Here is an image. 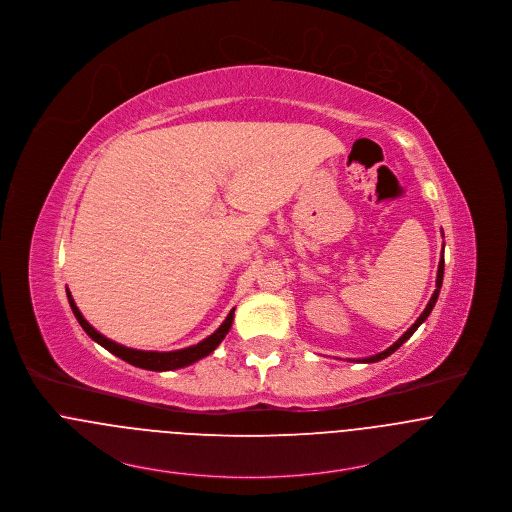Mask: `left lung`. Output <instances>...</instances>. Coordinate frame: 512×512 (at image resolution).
Returning <instances> with one entry per match:
<instances>
[{
    "instance_id": "left-lung-1",
    "label": "left lung",
    "mask_w": 512,
    "mask_h": 512,
    "mask_svg": "<svg viewBox=\"0 0 512 512\" xmlns=\"http://www.w3.org/2000/svg\"><path fill=\"white\" fill-rule=\"evenodd\" d=\"M442 278H444V248H442V260H440V264H438V276H436V289H434V293H432V297H430V301H428V305H426V309L422 311V315H420L419 319H417V323L411 326L393 346H389L387 350H383V352H379V354H375V356H370V358H364L362 362L364 364H372V362H379V360H383V358H387V356H391L403 342H407L413 334H415V330L419 328L426 319H428V315L432 313V309H434V305H436V299H438V295H440V287H442Z\"/></svg>"
}]
</instances>
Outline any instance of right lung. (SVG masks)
Segmentation results:
<instances>
[{
	"instance_id": "add662e5",
	"label": "right lung",
	"mask_w": 512,
	"mask_h": 512,
	"mask_svg": "<svg viewBox=\"0 0 512 512\" xmlns=\"http://www.w3.org/2000/svg\"><path fill=\"white\" fill-rule=\"evenodd\" d=\"M66 295H68L72 313L76 315L78 323L82 325V328L86 330V334H88L92 340H95L97 344H101V346H103L105 350H109L111 354L119 356L121 360L129 362V364H133V366H137V368H142V370H152V372H168V370L186 368L189 364H193V362H197V360L209 356V354L223 342V338L227 336V332H229L231 326H233L234 309L227 315V319H225L223 325L219 326L211 336H207L205 340H201V342L195 344V346H189V348H184V350H176V352H144V350H133V348L121 346V344H117V342L105 338L103 334H99V332L84 319V315H82L80 309L76 307V303H74V299H72V295H70L68 289H66Z\"/></svg>"
}]
</instances>
